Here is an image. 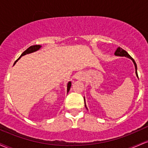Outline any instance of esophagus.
I'll return each instance as SVG.
<instances>
[{
  "mask_svg": "<svg viewBox=\"0 0 148 148\" xmlns=\"http://www.w3.org/2000/svg\"><path fill=\"white\" fill-rule=\"evenodd\" d=\"M81 76H80L79 75H78V76H77V77H76V79H81Z\"/></svg>",
  "mask_w": 148,
  "mask_h": 148,
  "instance_id": "esophagus-1",
  "label": "esophagus"
}]
</instances>
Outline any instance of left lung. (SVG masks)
<instances>
[{"mask_svg":"<svg viewBox=\"0 0 148 148\" xmlns=\"http://www.w3.org/2000/svg\"><path fill=\"white\" fill-rule=\"evenodd\" d=\"M115 56H125V57H127V58H129L132 59V60L133 61L134 65H135V68H136V76H138V73H137V66H136V62L134 61V60L133 58H132V57L130 56V54L127 53L126 51L124 50L122 48H120V47H118V49H116V51H115ZM84 101H85V99H84ZM85 106H86V104H85Z\"/></svg>","mask_w":148,"mask_h":148,"instance_id":"8db88e82","label":"left lung"}]
</instances>
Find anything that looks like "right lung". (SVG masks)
<instances>
[{
    "label": "right lung",
    "instance_id": "1",
    "mask_svg": "<svg viewBox=\"0 0 148 148\" xmlns=\"http://www.w3.org/2000/svg\"><path fill=\"white\" fill-rule=\"evenodd\" d=\"M40 47H41V46H40V45H33V46H31V47H28V48L25 51H23V53H22V54L21 55V56H20V57L18 58L17 59V60L15 61L14 64L16 63V61H17V60H18V59H19L20 58H21V56H23L25 55V54L30 53H33V52H34V51H36L38 50V49H40ZM71 86H72V84H71V82H69L68 84H67V92H69V89H70Z\"/></svg>",
    "mask_w": 148,
    "mask_h": 148
}]
</instances>
